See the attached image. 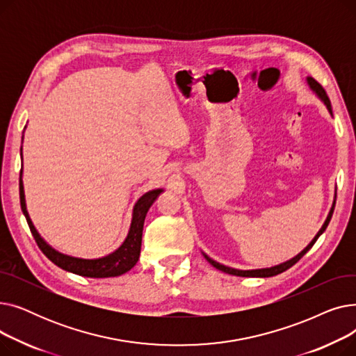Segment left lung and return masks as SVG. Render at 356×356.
I'll use <instances>...</instances> for the list:
<instances>
[{"label":"left lung","mask_w":356,"mask_h":356,"mask_svg":"<svg viewBox=\"0 0 356 356\" xmlns=\"http://www.w3.org/2000/svg\"><path fill=\"white\" fill-rule=\"evenodd\" d=\"M306 81H307V85H309V88L316 93V97L319 98L325 105H326V108H327V111H329V114L333 117V112H332V105H330V101H329V97L326 95V90L322 88V85L319 83V82H316L313 78H310V76H307L306 78ZM334 197H336V193H334ZM333 209H334V200H333V204H332V208H330V211H329V215H327V218H326V220H325V223L322 225V228L319 229V232H317L316 235H314V238L310 241V244L302 251V252H298L296 257H293V258H290V259H287V261H284V263H282V264H278V266H274V267H268V268H257V270H238V268H232V267H228V266H223V264H220V263H218V261H215V259H212L209 255H207L204 252H202L203 254V257L208 259V263L211 264V266H213L215 268H218L219 271H223V273H227V274H232V275H238V277H263V278H266V277H273V275H277V274H280V273H283V271H286V270H289L290 267H293L298 259H300L313 245H314V242L317 241V238H319L323 232H325V229L327 228V225H329V222H330V218H332V215H333Z\"/></svg>","instance_id":"obj_1"}]
</instances>
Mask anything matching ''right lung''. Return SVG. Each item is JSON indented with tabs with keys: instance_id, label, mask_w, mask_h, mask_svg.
I'll list each match as a JSON object with an SVG mask.
<instances>
[{
	"instance_id": "1",
	"label": "right lung",
	"mask_w": 356,
	"mask_h": 356,
	"mask_svg": "<svg viewBox=\"0 0 356 356\" xmlns=\"http://www.w3.org/2000/svg\"><path fill=\"white\" fill-rule=\"evenodd\" d=\"M23 149V147H22ZM20 149V152H22ZM22 159H23V153ZM164 192L163 189H154L144 193L134 204L133 208V218H131V225L124 239L122 244L114 251L101 258H79L63 254L58 250H54L51 245L42 238V235L37 232L35 227L30 219L26 207V196H24V184H23V170L20 172V203L22 211L27 219L30 231L37 242V245L43 251V254L51 261L53 264L60 267L65 271L78 274L82 277L90 278H106V277H118L125 274L133 268L140 258L141 251V238H143V228H144V219L149 209V207L154 203L159 195Z\"/></svg>"
}]
</instances>
